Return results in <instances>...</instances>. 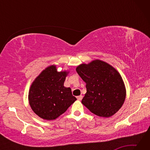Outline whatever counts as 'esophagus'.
<instances>
[{"label":"esophagus","mask_w":150,"mask_h":150,"mask_svg":"<svg viewBox=\"0 0 150 150\" xmlns=\"http://www.w3.org/2000/svg\"><path fill=\"white\" fill-rule=\"evenodd\" d=\"M77 99H78L79 100H82V98H83V96H82V95L78 96L77 97Z\"/></svg>","instance_id":"34e87169"}]
</instances>
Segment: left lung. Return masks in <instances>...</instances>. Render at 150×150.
<instances>
[{
	"label": "left lung",
	"mask_w": 150,
	"mask_h": 150,
	"mask_svg": "<svg viewBox=\"0 0 150 150\" xmlns=\"http://www.w3.org/2000/svg\"><path fill=\"white\" fill-rule=\"evenodd\" d=\"M86 83L87 93L81 103L91 112L110 117L119 110L126 98V88L121 75L112 66L94 60L76 68Z\"/></svg>",
	"instance_id": "1"
}]
</instances>
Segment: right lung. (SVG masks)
I'll list each match as a JSON object with an SVG mask.
<instances>
[{
	"label": "right lung",
	"mask_w": 150,
	"mask_h": 150,
	"mask_svg": "<svg viewBox=\"0 0 150 150\" xmlns=\"http://www.w3.org/2000/svg\"><path fill=\"white\" fill-rule=\"evenodd\" d=\"M68 72H58L55 65L42 71L30 87L28 100L32 110L44 120L56 119L77 100L71 89L64 87Z\"/></svg>",
	"instance_id": "right-lung-1"
}]
</instances>
